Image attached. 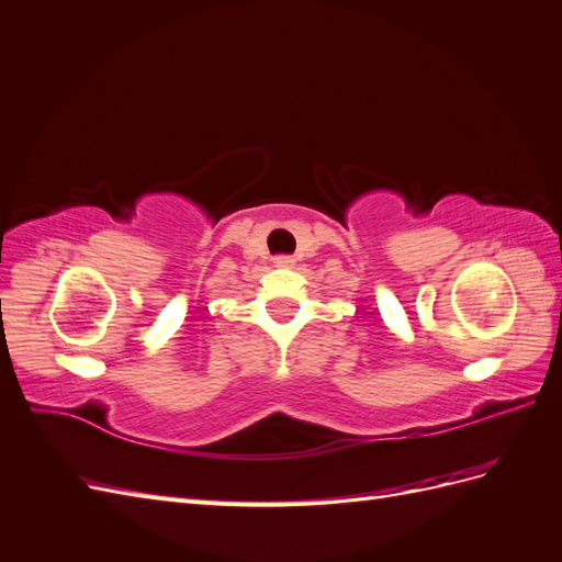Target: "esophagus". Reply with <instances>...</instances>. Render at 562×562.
Returning a JSON list of instances; mask_svg holds the SVG:
<instances>
[{
    "label": "esophagus",
    "instance_id": "1",
    "mask_svg": "<svg viewBox=\"0 0 562 562\" xmlns=\"http://www.w3.org/2000/svg\"><path fill=\"white\" fill-rule=\"evenodd\" d=\"M274 267H279V269H293L295 267V257L279 255V257H274Z\"/></svg>",
    "mask_w": 562,
    "mask_h": 562
}]
</instances>
